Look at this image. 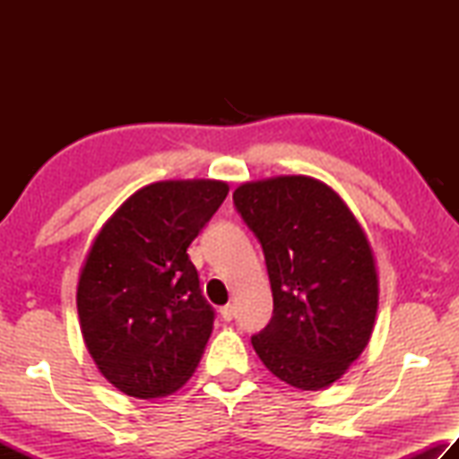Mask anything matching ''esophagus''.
Segmentation results:
<instances>
[{
    "instance_id": "esophagus-1",
    "label": "esophagus",
    "mask_w": 459,
    "mask_h": 459,
    "mask_svg": "<svg viewBox=\"0 0 459 459\" xmlns=\"http://www.w3.org/2000/svg\"><path fill=\"white\" fill-rule=\"evenodd\" d=\"M221 316H222V320L224 322H230L232 317H235V306H224V307H221Z\"/></svg>"
}]
</instances>
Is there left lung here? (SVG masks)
Masks as SVG:
<instances>
[{
  "instance_id": "obj_1",
  "label": "left lung",
  "mask_w": 459,
  "mask_h": 459,
  "mask_svg": "<svg viewBox=\"0 0 459 459\" xmlns=\"http://www.w3.org/2000/svg\"><path fill=\"white\" fill-rule=\"evenodd\" d=\"M265 253L273 317L251 338L283 383L320 391L367 348L378 307V275L351 208L309 176L247 182L232 194Z\"/></svg>"
}]
</instances>
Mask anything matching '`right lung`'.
<instances>
[{
    "label": "right lung",
    "mask_w": 459,
    "mask_h": 459,
    "mask_svg": "<svg viewBox=\"0 0 459 459\" xmlns=\"http://www.w3.org/2000/svg\"><path fill=\"white\" fill-rule=\"evenodd\" d=\"M227 194L221 180L150 184L92 240L76 290L81 332L100 375L129 397H166L198 367L214 309L186 251Z\"/></svg>",
    "instance_id": "1"
}]
</instances>
